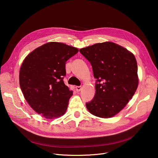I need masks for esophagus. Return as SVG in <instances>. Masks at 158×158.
Masks as SVG:
<instances>
[{
	"label": "esophagus",
	"mask_w": 158,
	"mask_h": 158,
	"mask_svg": "<svg viewBox=\"0 0 158 158\" xmlns=\"http://www.w3.org/2000/svg\"><path fill=\"white\" fill-rule=\"evenodd\" d=\"M81 88H82V87L81 86H76V91L77 92H79V91H81Z\"/></svg>",
	"instance_id": "1"
}]
</instances>
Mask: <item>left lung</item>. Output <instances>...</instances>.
Returning a JSON list of instances; mask_svg holds the SVG:
<instances>
[{
	"label": "left lung",
	"instance_id": "1",
	"mask_svg": "<svg viewBox=\"0 0 158 158\" xmlns=\"http://www.w3.org/2000/svg\"><path fill=\"white\" fill-rule=\"evenodd\" d=\"M92 64L97 79L95 95L86 104L89 112L107 118L124 108L138 85V66L134 54L110 41L79 50Z\"/></svg>",
	"mask_w": 158,
	"mask_h": 158
}]
</instances>
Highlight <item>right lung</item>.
Instances as JSON below:
<instances>
[{"label": "right lung", "mask_w": 158, "mask_h": 158, "mask_svg": "<svg viewBox=\"0 0 158 158\" xmlns=\"http://www.w3.org/2000/svg\"><path fill=\"white\" fill-rule=\"evenodd\" d=\"M79 50L59 42L41 45L27 56L19 73L24 98L37 113L47 119L63 116L73 92L64 83L65 64Z\"/></svg>", "instance_id": "1"}]
</instances>
